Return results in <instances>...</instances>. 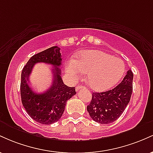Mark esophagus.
I'll use <instances>...</instances> for the list:
<instances>
[{
    "instance_id": "esophagus-1",
    "label": "esophagus",
    "mask_w": 153,
    "mask_h": 153,
    "mask_svg": "<svg viewBox=\"0 0 153 153\" xmlns=\"http://www.w3.org/2000/svg\"><path fill=\"white\" fill-rule=\"evenodd\" d=\"M84 86H81V85H77V87L75 88V89H76V91L77 92H78V91H79L80 90V89L82 88H83Z\"/></svg>"
}]
</instances>
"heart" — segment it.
Masks as SVG:
<instances>
[{"label": "heart", "mask_w": 153, "mask_h": 153, "mask_svg": "<svg viewBox=\"0 0 153 153\" xmlns=\"http://www.w3.org/2000/svg\"><path fill=\"white\" fill-rule=\"evenodd\" d=\"M66 73L73 79L79 78L82 73L87 74V82L91 88L103 91L117 84L125 72L121 59L101 51L88 50L82 52L75 61L65 64Z\"/></svg>", "instance_id": "1"}]
</instances>
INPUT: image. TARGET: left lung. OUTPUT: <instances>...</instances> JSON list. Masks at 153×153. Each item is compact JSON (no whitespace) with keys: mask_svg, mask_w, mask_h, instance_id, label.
Returning a JSON list of instances; mask_svg holds the SVG:
<instances>
[{"mask_svg":"<svg viewBox=\"0 0 153 153\" xmlns=\"http://www.w3.org/2000/svg\"><path fill=\"white\" fill-rule=\"evenodd\" d=\"M133 73L131 70L118 85L111 90L93 93L87 111L94 121L99 124H110L122 115L130 101L132 94Z\"/></svg>","mask_w":153,"mask_h":153,"instance_id":"left-lung-1","label":"left lung"}]
</instances>
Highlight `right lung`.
I'll use <instances>...</instances> for the list:
<instances>
[{"instance_id": "1", "label": "right lung", "mask_w": 153, "mask_h": 153, "mask_svg": "<svg viewBox=\"0 0 153 153\" xmlns=\"http://www.w3.org/2000/svg\"><path fill=\"white\" fill-rule=\"evenodd\" d=\"M59 50V47L54 46L34 54L22 70L20 86L22 104L31 118L42 124H51L59 120L68 100L76 94L75 87H68L62 81L59 69L62 65ZM39 62L50 64L55 67L52 70V85L43 94L35 93L28 85L33 67Z\"/></svg>"}]
</instances>
